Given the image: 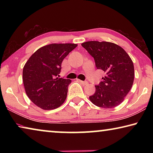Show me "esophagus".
<instances>
[{
    "mask_svg": "<svg viewBox=\"0 0 153 153\" xmlns=\"http://www.w3.org/2000/svg\"><path fill=\"white\" fill-rule=\"evenodd\" d=\"M79 82L81 83L82 85H84V86H85V85L88 84V82L87 81H82V80H79Z\"/></svg>",
    "mask_w": 153,
    "mask_h": 153,
    "instance_id": "34e87169",
    "label": "esophagus"
}]
</instances>
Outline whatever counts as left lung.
Here are the masks:
<instances>
[{
  "mask_svg": "<svg viewBox=\"0 0 153 153\" xmlns=\"http://www.w3.org/2000/svg\"><path fill=\"white\" fill-rule=\"evenodd\" d=\"M82 46L94 58L97 69L106 74L102 81L95 86L90 101L102 108L117 107L132 87L134 67L131 58L123 48L112 42L88 41Z\"/></svg>",
  "mask_w": 153,
  "mask_h": 153,
  "instance_id": "8db88e82",
  "label": "left lung"
}]
</instances>
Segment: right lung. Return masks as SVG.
Segmentation results:
<instances>
[{
	"mask_svg": "<svg viewBox=\"0 0 153 153\" xmlns=\"http://www.w3.org/2000/svg\"><path fill=\"white\" fill-rule=\"evenodd\" d=\"M76 44H51L38 49L23 69V82L28 98L44 110L58 108L65 102L70 79L60 78L61 63Z\"/></svg>",
	"mask_w": 153,
	"mask_h": 153,
	"instance_id": "1",
	"label": "right lung"
}]
</instances>
